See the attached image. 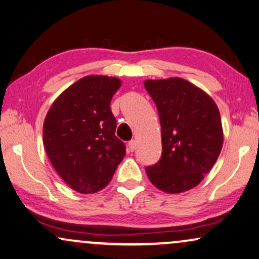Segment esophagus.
<instances>
[{"mask_svg": "<svg viewBox=\"0 0 259 259\" xmlns=\"http://www.w3.org/2000/svg\"><path fill=\"white\" fill-rule=\"evenodd\" d=\"M137 140H131L130 143H128V148H130V151L131 152H133V151H136L137 150Z\"/></svg>", "mask_w": 259, "mask_h": 259, "instance_id": "34e87169", "label": "esophagus"}]
</instances>
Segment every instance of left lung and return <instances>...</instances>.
I'll return each instance as SVG.
<instances>
[{"label": "left lung", "mask_w": 259, "mask_h": 259, "mask_svg": "<svg viewBox=\"0 0 259 259\" xmlns=\"http://www.w3.org/2000/svg\"><path fill=\"white\" fill-rule=\"evenodd\" d=\"M161 126V158L147 166L148 179L166 193L197 186L213 167L223 147L219 109L210 95L182 77L146 80Z\"/></svg>", "instance_id": "left-lung-1"}]
</instances>
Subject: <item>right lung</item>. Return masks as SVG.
I'll return each mask as SVG.
<instances>
[{"instance_id":"obj_1","label":"right lung","mask_w":259,"mask_h":259,"mask_svg":"<svg viewBox=\"0 0 259 259\" xmlns=\"http://www.w3.org/2000/svg\"><path fill=\"white\" fill-rule=\"evenodd\" d=\"M120 86L118 77L84 76L62 92L46 115V152L58 175L76 192L95 193L107 186L125 157L109 106Z\"/></svg>"}]
</instances>
